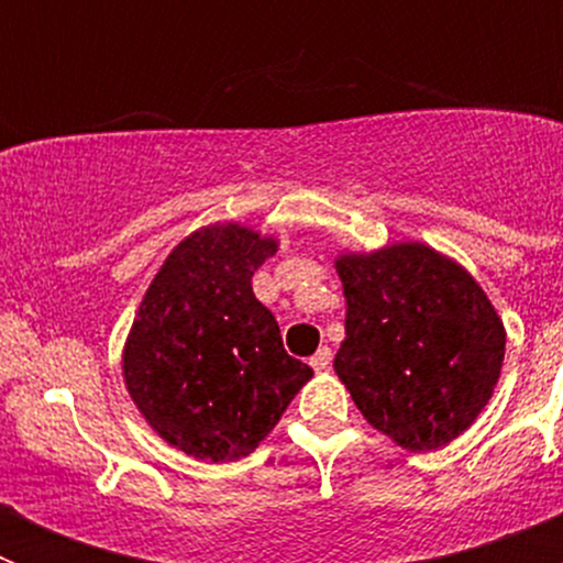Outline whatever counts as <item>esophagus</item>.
<instances>
[{
    "label": "esophagus",
    "mask_w": 563,
    "mask_h": 563,
    "mask_svg": "<svg viewBox=\"0 0 563 563\" xmlns=\"http://www.w3.org/2000/svg\"><path fill=\"white\" fill-rule=\"evenodd\" d=\"M330 363H332V350H330V346H321V350H318L316 355L310 357V366L316 372H327V369H330Z\"/></svg>",
    "instance_id": "1"
}]
</instances>
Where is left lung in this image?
<instances>
[{
	"label": "left lung",
	"mask_w": 563,
	"mask_h": 563,
	"mask_svg": "<svg viewBox=\"0 0 563 563\" xmlns=\"http://www.w3.org/2000/svg\"><path fill=\"white\" fill-rule=\"evenodd\" d=\"M346 338L335 372L397 445L440 449L476 420L505 361V327L482 287L426 245L341 256Z\"/></svg>",
	"instance_id": "left-lung-1"
}]
</instances>
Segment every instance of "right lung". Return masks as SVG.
Instances as JSON below:
<instances>
[{
  "label": "right lung",
  "mask_w": 563,
  "mask_h": 563,
  "mask_svg": "<svg viewBox=\"0 0 563 563\" xmlns=\"http://www.w3.org/2000/svg\"><path fill=\"white\" fill-rule=\"evenodd\" d=\"M276 251L242 225H211L174 247L123 352V377L157 434L197 460H239L278 422L312 369L287 355L253 271Z\"/></svg>",
  "instance_id": "right-lung-1"
}]
</instances>
